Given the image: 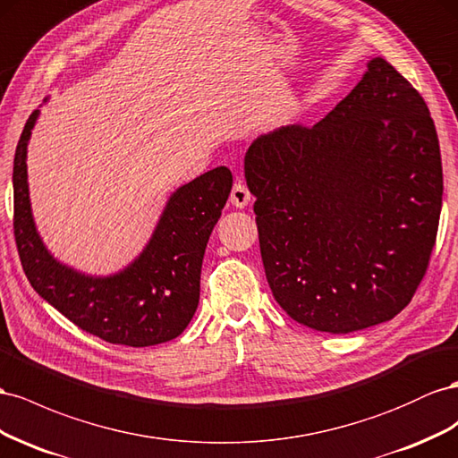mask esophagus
<instances>
[{"label":"esophagus","instance_id":"1","mask_svg":"<svg viewBox=\"0 0 458 458\" xmlns=\"http://www.w3.org/2000/svg\"><path fill=\"white\" fill-rule=\"evenodd\" d=\"M230 201L233 207H238V208H243L247 203L251 201V193H250V190H247L243 182H236V184L232 186Z\"/></svg>","mask_w":458,"mask_h":458}]
</instances>
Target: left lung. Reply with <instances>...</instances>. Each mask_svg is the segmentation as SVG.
Instances as JSON below:
<instances>
[{"label": "left lung", "instance_id": "left-lung-1", "mask_svg": "<svg viewBox=\"0 0 458 458\" xmlns=\"http://www.w3.org/2000/svg\"><path fill=\"white\" fill-rule=\"evenodd\" d=\"M245 180L268 285L293 320L347 334L411 303L437 238L441 153L426 101L386 59L315 126L257 138Z\"/></svg>", "mask_w": 458, "mask_h": 458}]
</instances>
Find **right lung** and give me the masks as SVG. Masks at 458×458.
Instances as JSON below:
<instances>
[{
	"label": "right lung",
	"instance_id": "obj_1",
	"mask_svg": "<svg viewBox=\"0 0 458 458\" xmlns=\"http://www.w3.org/2000/svg\"><path fill=\"white\" fill-rule=\"evenodd\" d=\"M38 119L32 111L13 163V232L26 278L78 328L103 342L149 347L178 337L199 303L208 236L232 190L226 166L176 190L151 242L126 270L109 278L82 276L47 253L34 228L26 182V146Z\"/></svg>",
	"mask_w": 458,
	"mask_h": 458
}]
</instances>
